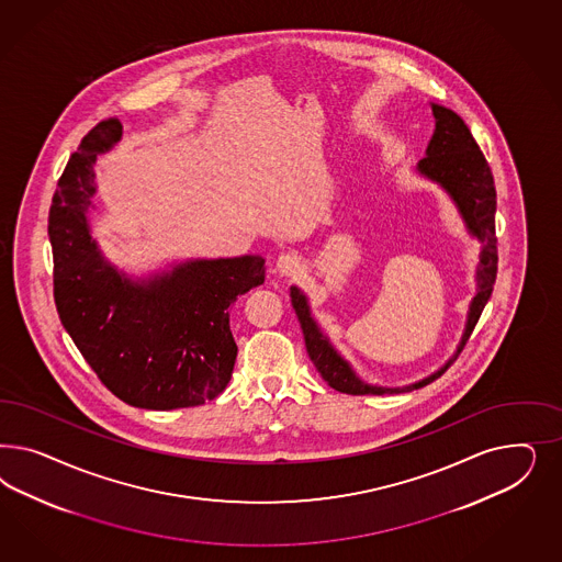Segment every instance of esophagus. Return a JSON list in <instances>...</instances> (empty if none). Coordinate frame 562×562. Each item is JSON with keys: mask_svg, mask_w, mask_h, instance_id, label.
Instances as JSON below:
<instances>
[{"mask_svg": "<svg viewBox=\"0 0 562 562\" xmlns=\"http://www.w3.org/2000/svg\"><path fill=\"white\" fill-rule=\"evenodd\" d=\"M301 268H303V263L296 254H282L276 259V272L284 278H294L296 273L301 272Z\"/></svg>", "mask_w": 562, "mask_h": 562, "instance_id": "34e87169", "label": "esophagus"}]
</instances>
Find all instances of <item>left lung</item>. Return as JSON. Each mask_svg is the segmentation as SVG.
<instances>
[{
	"instance_id": "1",
	"label": "left lung",
	"mask_w": 562,
	"mask_h": 562,
	"mask_svg": "<svg viewBox=\"0 0 562 562\" xmlns=\"http://www.w3.org/2000/svg\"><path fill=\"white\" fill-rule=\"evenodd\" d=\"M432 117H435V132L426 146L425 158L416 162V172L432 181L451 198V202L458 207L461 221L465 224V231L470 237L480 243V261H477L476 294L468 308L465 327L461 334L460 344L441 369L428 374L425 379L402 385V387H383L364 381L355 371L350 360L341 357L340 350L331 344L329 336L313 317L311 303L303 290L299 286H290V301L292 308L299 317V324L305 336L306 355L313 360L315 369L334 387L336 392L348 395H385V393H406L420 390L441 376L449 364L458 358L465 341L470 338L472 329L476 327L477 319L493 294L494 280H496V237H494V212H496V191L491 167L480 150L476 139L468 125L463 123L458 113L451 109L430 102Z\"/></svg>"
}]
</instances>
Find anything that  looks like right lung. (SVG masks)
<instances>
[{"label":"right lung","instance_id":"right-lung-1","mask_svg":"<svg viewBox=\"0 0 562 562\" xmlns=\"http://www.w3.org/2000/svg\"><path fill=\"white\" fill-rule=\"evenodd\" d=\"M123 125L101 121L71 154L49 210L53 292L69 338L102 383L130 406L191 408L231 381L237 344L231 305L266 280L261 256L186 259L130 276L92 238L94 162Z\"/></svg>","mask_w":562,"mask_h":562}]
</instances>
